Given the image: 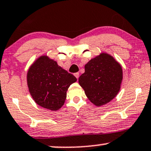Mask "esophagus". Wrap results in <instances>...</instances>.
<instances>
[{"mask_svg":"<svg viewBox=\"0 0 151 151\" xmlns=\"http://www.w3.org/2000/svg\"><path fill=\"white\" fill-rule=\"evenodd\" d=\"M74 76H75V77L78 79H79V73H78V72H77V73L74 74Z\"/></svg>","mask_w":151,"mask_h":151,"instance_id":"obj_1","label":"esophagus"}]
</instances>
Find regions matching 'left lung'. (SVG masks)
<instances>
[{
	"mask_svg": "<svg viewBox=\"0 0 151 151\" xmlns=\"http://www.w3.org/2000/svg\"><path fill=\"white\" fill-rule=\"evenodd\" d=\"M85 72L79 78V83L88 100L96 106L110 102L121 88L122 68L106 52H101L85 65Z\"/></svg>",
	"mask_w": 151,
	"mask_h": 151,
	"instance_id": "8db88e82",
	"label": "left lung"
}]
</instances>
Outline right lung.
I'll use <instances>...</instances> for the list:
<instances>
[{"mask_svg":"<svg viewBox=\"0 0 151 151\" xmlns=\"http://www.w3.org/2000/svg\"><path fill=\"white\" fill-rule=\"evenodd\" d=\"M27 81L36 104L55 111L64 105L68 88L77 81V78L60 67L57 62L43 55L29 68Z\"/></svg>","mask_w":151,"mask_h":151,"instance_id":"add662e5","label":"right lung"}]
</instances>
